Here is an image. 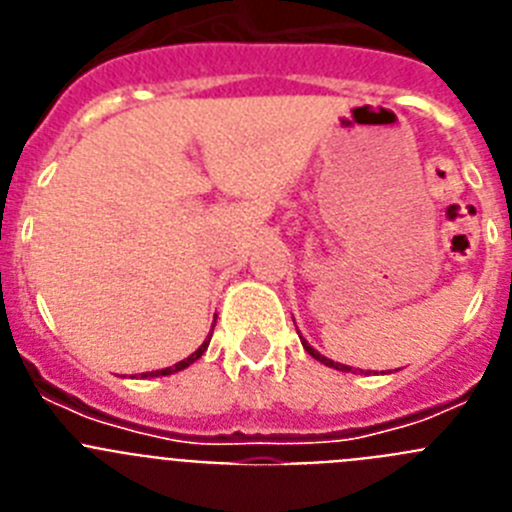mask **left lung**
<instances>
[{"label":"left lung","instance_id":"1","mask_svg":"<svg viewBox=\"0 0 512 512\" xmlns=\"http://www.w3.org/2000/svg\"><path fill=\"white\" fill-rule=\"evenodd\" d=\"M300 341H302V346H305V351H307V354H310L312 359H318L320 364H325V366H333V369H338V372H351V366H346V364H338V361H330L328 356L318 354V351H315V348H312L310 343H307L305 338H302V336H300Z\"/></svg>","mask_w":512,"mask_h":512}]
</instances>
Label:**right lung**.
Instances as JSON below:
<instances>
[{"mask_svg": "<svg viewBox=\"0 0 512 512\" xmlns=\"http://www.w3.org/2000/svg\"><path fill=\"white\" fill-rule=\"evenodd\" d=\"M210 336H212V330H210ZM210 336H207V341L202 343V346L197 348V351H194L192 356H187V359L179 361V364L166 366V369H156V372H146V374H140V377H143V379H148V377H169V374H174V372H182V369H187L189 364H194V361H197V359H200L202 354H205L207 346H210Z\"/></svg>", "mask_w": 512, "mask_h": 512, "instance_id": "right-lung-1", "label": "right lung"}]
</instances>
